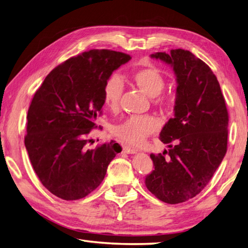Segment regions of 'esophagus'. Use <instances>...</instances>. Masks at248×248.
<instances>
[{
  "label": "esophagus",
  "mask_w": 248,
  "mask_h": 248,
  "mask_svg": "<svg viewBox=\"0 0 248 248\" xmlns=\"http://www.w3.org/2000/svg\"><path fill=\"white\" fill-rule=\"evenodd\" d=\"M123 151L124 152V154H129V155H133V154H136V152H138V150L134 149V148H131V147H129V146H124Z\"/></svg>",
  "instance_id": "34e87169"
}]
</instances>
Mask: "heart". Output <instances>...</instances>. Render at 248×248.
Here are the masks:
<instances>
[{"mask_svg": "<svg viewBox=\"0 0 248 248\" xmlns=\"http://www.w3.org/2000/svg\"><path fill=\"white\" fill-rule=\"evenodd\" d=\"M131 80L147 96L150 98L156 97L154 101L155 104L166 107L170 103L166 97L159 96L165 87V78L159 68L151 64L140 67L132 72ZM123 89V82L117 76L109 77L105 81L102 96L103 102L108 108L116 109L118 108ZM159 127V121L151 115L131 116L120 124L116 125L114 134L125 144L139 146L143 144L150 134L156 132Z\"/></svg>", "mask_w": 248, "mask_h": 248, "instance_id": "1", "label": "heart"}]
</instances>
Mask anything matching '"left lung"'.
Instances as JSON below:
<instances>
[{
    "mask_svg": "<svg viewBox=\"0 0 248 248\" xmlns=\"http://www.w3.org/2000/svg\"><path fill=\"white\" fill-rule=\"evenodd\" d=\"M150 56L172 68L177 89L175 116L160 133L170 149L150 155L155 170L145 184L161 202L180 203L202 192L222 163L227 151L228 112L217 77L192 52L176 49Z\"/></svg>",
    "mask_w": 248,
    "mask_h": 248,
    "instance_id": "obj_1",
    "label": "left lung"
}]
</instances>
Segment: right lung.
<instances>
[{"mask_svg":"<svg viewBox=\"0 0 248 248\" xmlns=\"http://www.w3.org/2000/svg\"><path fill=\"white\" fill-rule=\"evenodd\" d=\"M130 60V55L110 50L84 52L55 67L35 93L24 144L37 177L55 196H87L121 151L114 140L88 149L92 140L87 135L101 114L105 81Z\"/></svg>","mask_w":248,"mask_h":248,"instance_id":"right-lung-1","label":"right lung"}]
</instances>
